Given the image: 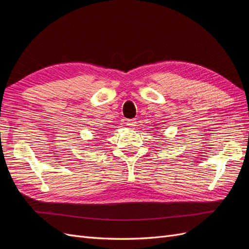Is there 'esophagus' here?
I'll use <instances>...</instances> for the list:
<instances>
[{
    "instance_id": "1",
    "label": "esophagus",
    "mask_w": 249,
    "mask_h": 249,
    "mask_svg": "<svg viewBox=\"0 0 249 249\" xmlns=\"http://www.w3.org/2000/svg\"><path fill=\"white\" fill-rule=\"evenodd\" d=\"M137 122L136 119H127L126 120V125L130 127V129H135V126H136L137 124Z\"/></svg>"
}]
</instances>
